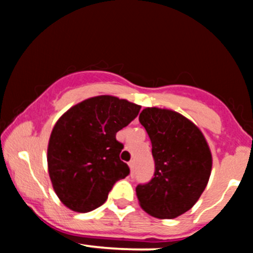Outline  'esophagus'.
Segmentation results:
<instances>
[{
    "label": "esophagus",
    "mask_w": 253,
    "mask_h": 253,
    "mask_svg": "<svg viewBox=\"0 0 253 253\" xmlns=\"http://www.w3.org/2000/svg\"><path fill=\"white\" fill-rule=\"evenodd\" d=\"M128 165H129V169H130V173H132V175H133V172H134V168H135V162L134 161H130L129 163H128Z\"/></svg>",
    "instance_id": "esophagus-1"
}]
</instances>
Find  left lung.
<instances>
[{
	"mask_svg": "<svg viewBox=\"0 0 253 253\" xmlns=\"http://www.w3.org/2000/svg\"><path fill=\"white\" fill-rule=\"evenodd\" d=\"M139 121L152 144L155 175L135 188L139 205L158 219L188 211L207 187L211 153L202 132L189 119L170 109L145 108Z\"/></svg>",
	"mask_w": 253,
	"mask_h": 253,
	"instance_id": "1",
	"label": "left lung"
}]
</instances>
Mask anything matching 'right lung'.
I'll return each mask as SVG.
<instances>
[{"label": "right lung", "instance_id": "1", "mask_svg": "<svg viewBox=\"0 0 253 253\" xmlns=\"http://www.w3.org/2000/svg\"><path fill=\"white\" fill-rule=\"evenodd\" d=\"M141 107L110 95L90 97L64 113L52 129L48 173L68 208L86 213L102 206L113 185L129 173L120 159L117 133L134 120Z\"/></svg>", "mask_w": 253, "mask_h": 253}]
</instances>
